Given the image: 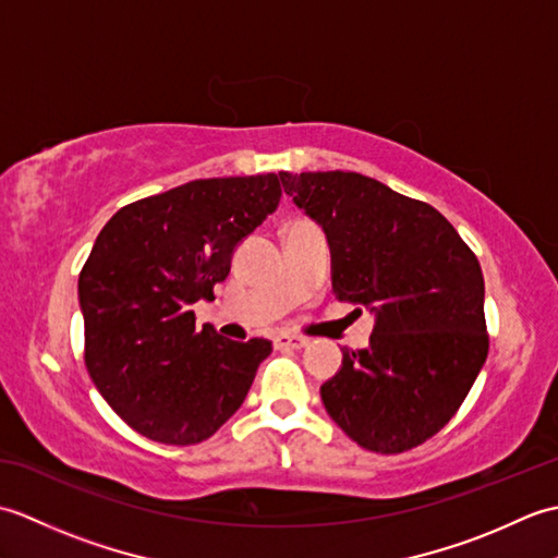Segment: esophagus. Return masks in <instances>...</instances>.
<instances>
[{"label": "esophagus", "instance_id": "esophagus-1", "mask_svg": "<svg viewBox=\"0 0 558 558\" xmlns=\"http://www.w3.org/2000/svg\"><path fill=\"white\" fill-rule=\"evenodd\" d=\"M272 345H276L278 350H300L306 345V338L302 336H288V333H280L272 338Z\"/></svg>", "mask_w": 558, "mask_h": 558}]
</instances>
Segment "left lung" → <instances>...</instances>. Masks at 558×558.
<instances>
[{
  "mask_svg": "<svg viewBox=\"0 0 558 558\" xmlns=\"http://www.w3.org/2000/svg\"><path fill=\"white\" fill-rule=\"evenodd\" d=\"M326 230L336 300L376 316L366 350H342L322 400L374 453H405L458 412L489 352L475 252L441 213L357 172H280Z\"/></svg>",
  "mask_w": 558,
  "mask_h": 558,
  "instance_id": "1",
  "label": "left lung"
}]
</instances>
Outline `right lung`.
Masks as SVG:
<instances>
[{
    "label": "right lung",
    "mask_w": 558,
    "mask_h": 558,
    "mask_svg": "<svg viewBox=\"0 0 558 558\" xmlns=\"http://www.w3.org/2000/svg\"><path fill=\"white\" fill-rule=\"evenodd\" d=\"M280 196L272 172L194 180L120 208L93 244L78 276L83 360L108 405L150 441H206L270 354V340L198 330L192 306L213 300L234 246Z\"/></svg>",
    "instance_id": "obj_1"
}]
</instances>
